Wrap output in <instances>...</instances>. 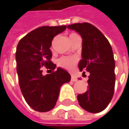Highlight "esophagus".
<instances>
[{"mask_svg": "<svg viewBox=\"0 0 129 129\" xmlns=\"http://www.w3.org/2000/svg\"><path fill=\"white\" fill-rule=\"evenodd\" d=\"M71 80H72V81H78V78H77L75 75H71Z\"/></svg>", "mask_w": 129, "mask_h": 129, "instance_id": "1", "label": "esophagus"}]
</instances>
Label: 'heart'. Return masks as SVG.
I'll list each match as a JSON object with an SVG mask.
<instances>
[{"label": "heart", "instance_id": "heart-1", "mask_svg": "<svg viewBox=\"0 0 129 129\" xmlns=\"http://www.w3.org/2000/svg\"><path fill=\"white\" fill-rule=\"evenodd\" d=\"M76 37H79V36L75 33H72L69 35V39L71 40ZM76 63H77V60L75 58H74V57H66L60 58L58 60V62H57V63L60 67L66 69H68V70L72 69L74 68L75 65L76 64Z\"/></svg>", "mask_w": 129, "mask_h": 129}]
</instances>
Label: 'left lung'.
<instances>
[{
	"label": "left lung",
	"mask_w": 129,
	"mask_h": 129,
	"mask_svg": "<svg viewBox=\"0 0 129 129\" xmlns=\"http://www.w3.org/2000/svg\"><path fill=\"white\" fill-rule=\"evenodd\" d=\"M67 27L82 38V59L78 68L90 72L87 90L77 96L80 106L90 113L104 111L111 101L115 87V61L111 45L102 33L90 23H75Z\"/></svg>",
	"instance_id": "1"
}]
</instances>
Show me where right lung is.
Here are the masks:
<instances>
[{
    "label": "right lung",
    "instance_id": "obj_1",
    "mask_svg": "<svg viewBox=\"0 0 129 129\" xmlns=\"http://www.w3.org/2000/svg\"><path fill=\"white\" fill-rule=\"evenodd\" d=\"M66 29V26H43L30 32L17 45L15 59L21 93L34 110L47 112L53 109L57 101L60 87L71 80L63 69L57 68L51 61L52 39ZM43 66L52 71L42 76Z\"/></svg>",
    "mask_w": 129,
    "mask_h": 129
}]
</instances>
